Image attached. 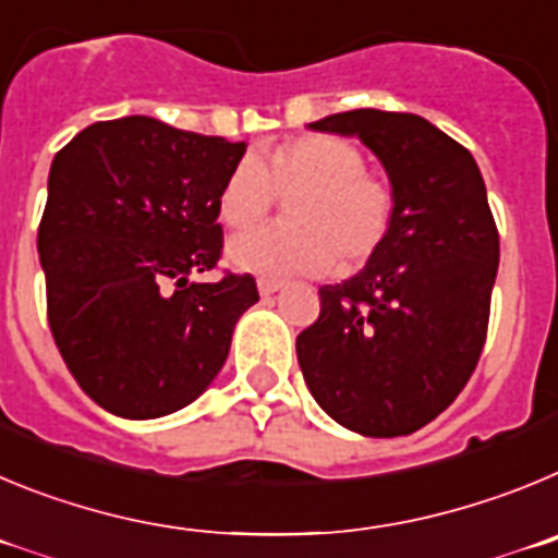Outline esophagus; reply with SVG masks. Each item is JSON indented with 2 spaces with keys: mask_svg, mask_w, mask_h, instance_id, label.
<instances>
[{
  "mask_svg": "<svg viewBox=\"0 0 558 558\" xmlns=\"http://www.w3.org/2000/svg\"><path fill=\"white\" fill-rule=\"evenodd\" d=\"M283 289V280L278 278H258V291L264 294V298H269V294H275V291Z\"/></svg>",
  "mask_w": 558,
  "mask_h": 558,
  "instance_id": "obj_1",
  "label": "esophagus"
}]
</instances>
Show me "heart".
<instances>
[{
  "mask_svg": "<svg viewBox=\"0 0 558 558\" xmlns=\"http://www.w3.org/2000/svg\"><path fill=\"white\" fill-rule=\"evenodd\" d=\"M364 155L330 135H303L269 149L264 160L244 155L219 189V217L250 228L289 197V222L235 235L228 260L242 272L303 275L355 272L386 242L395 217L391 189L364 174Z\"/></svg>",
  "mask_w": 558,
  "mask_h": 558,
  "instance_id": "b5f03b06",
  "label": "heart"
}]
</instances>
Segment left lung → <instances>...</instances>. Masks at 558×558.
I'll use <instances>...</instances> for the list:
<instances>
[{
    "label": "left lung",
    "instance_id": "8db88e82",
    "mask_svg": "<svg viewBox=\"0 0 558 558\" xmlns=\"http://www.w3.org/2000/svg\"><path fill=\"white\" fill-rule=\"evenodd\" d=\"M380 160L395 217L373 260L319 289L298 361L319 409L361 436H405L473 375L498 275V228L475 158L414 113L361 108L311 122Z\"/></svg>",
    "mask_w": 558,
    "mask_h": 558
}]
</instances>
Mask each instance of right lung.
<instances>
[{"mask_svg":"<svg viewBox=\"0 0 558 558\" xmlns=\"http://www.w3.org/2000/svg\"><path fill=\"white\" fill-rule=\"evenodd\" d=\"M244 142L153 117L88 124L49 169L38 255L69 373L124 420L185 409L217 378L253 275L192 283L222 253L219 189Z\"/></svg>","mask_w":558,"mask_h":558,"instance_id":"add662e5","label":"right lung"}]
</instances>
